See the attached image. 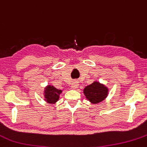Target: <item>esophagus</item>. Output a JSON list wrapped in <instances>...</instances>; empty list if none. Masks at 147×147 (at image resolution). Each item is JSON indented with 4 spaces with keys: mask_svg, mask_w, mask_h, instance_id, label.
<instances>
[{
    "mask_svg": "<svg viewBox=\"0 0 147 147\" xmlns=\"http://www.w3.org/2000/svg\"><path fill=\"white\" fill-rule=\"evenodd\" d=\"M71 87L72 89H76L78 87V82L76 81H74L72 82L71 85Z\"/></svg>",
    "mask_w": 147,
    "mask_h": 147,
    "instance_id": "obj_1",
    "label": "esophagus"
}]
</instances>
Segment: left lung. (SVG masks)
I'll list each match as a JSON object with an SVG mask.
<instances>
[{
	"label": "left lung",
	"instance_id": "left-lung-1",
	"mask_svg": "<svg viewBox=\"0 0 147 147\" xmlns=\"http://www.w3.org/2000/svg\"><path fill=\"white\" fill-rule=\"evenodd\" d=\"M109 88L99 81H94L84 88V94L86 98L92 104H97L107 98L109 95Z\"/></svg>",
	"mask_w": 147,
	"mask_h": 147
}]
</instances>
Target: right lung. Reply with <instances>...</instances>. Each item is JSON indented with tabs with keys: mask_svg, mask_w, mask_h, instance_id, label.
Returning <instances> with one entry per match:
<instances>
[{
	"mask_svg": "<svg viewBox=\"0 0 147 147\" xmlns=\"http://www.w3.org/2000/svg\"><path fill=\"white\" fill-rule=\"evenodd\" d=\"M62 90L58 89L54 86H46L43 90V99L49 104H55L60 98V94L62 93Z\"/></svg>",
	"mask_w": 147,
	"mask_h": 147,
	"instance_id": "add662e5",
	"label": "right lung"
}]
</instances>
